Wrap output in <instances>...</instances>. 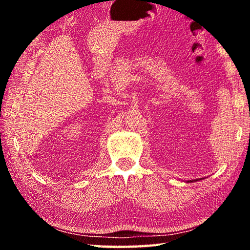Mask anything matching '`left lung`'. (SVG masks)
<instances>
[{
	"mask_svg": "<svg viewBox=\"0 0 250 250\" xmlns=\"http://www.w3.org/2000/svg\"><path fill=\"white\" fill-rule=\"evenodd\" d=\"M198 180H200V179H198ZM198 180H194V182H196V181H198ZM188 182H193V181H188Z\"/></svg>",
	"mask_w": 250,
	"mask_h": 250,
	"instance_id": "left-lung-1",
	"label": "left lung"
}]
</instances>
